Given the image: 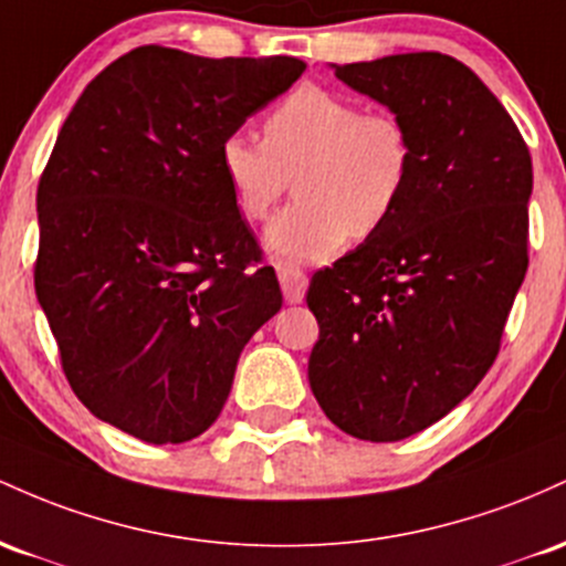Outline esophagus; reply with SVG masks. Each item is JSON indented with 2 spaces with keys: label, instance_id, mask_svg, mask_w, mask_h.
<instances>
[{
  "label": "esophagus",
  "instance_id": "esophagus-1",
  "mask_svg": "<svg viewBox=\"0 0 566 566\" xmlns=\"http://www.w3.org/2000/svg\"><path fill=\"white\" fill-rule=\"evenodd\" d=\"M275 270H277V281H281L285 302L289 304L302 302L304 291H307V275H304L300 266L289 264V262H277Z\"/></svg>",
  "mask_w": 566,
  "mask_h": 566
}]
</instances>
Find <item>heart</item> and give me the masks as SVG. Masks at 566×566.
I'll use <instances>...</instances> for the list:
<instances>
[{
  "label": "heart",
  "mask_w": 566,
  "mask_h": 566,
  "mask_svg": "<svg viewBox=\"0 0 566 566\" xmlns=\"http://www.w3.org/2000/svg\"><path fill=\"white\" fill-rule=\"evenodd\" d=\"M264 142L234 130L219 165L238 211L262 221L294 176L296 202L264 232V245L291 262H326L353 238L390 221L411 179L415 146L403 119L360 112L317 85L289 93L264 117Z\"/></svg>",
  "instance_id": "heart-1"
}]
</instances>
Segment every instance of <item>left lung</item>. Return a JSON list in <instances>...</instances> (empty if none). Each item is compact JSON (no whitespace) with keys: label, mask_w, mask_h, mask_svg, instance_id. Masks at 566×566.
<instances>
[{"label":"left lung","mask_w":566,"mask_h":566,"mask_svg":"<svg viewBox=\"0 0 566 566\" xmlns=\"http://www.w3.org/2000/svg\"><path fill=\"white\" fill-rule=\"evenodd\" d=\"M336 80L403 119L415 165L396 213L317 270L307 377L336 428L401 441L484 379L522 289L532 157L505 106L441 53L332 63Z\"/></svg>","instance_id":"8db88e82"}]
</instances>
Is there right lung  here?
Returning a JSON list of instances; mask_svg holds the SVG:
<instances>
[{
	"mask_svg": "<svg viewBox=\"0 0 566 566\" xmlns=\"http://www.w3.org/2000/svg\"><path fill=\"white\" fill-rule=\"evenodd\" d=\"M304 69L146 44L109 63L63 123L36 189L34 289L72 390L123 433H206L243 347L281 310L219 146Z\"/></svg>",
	"mask_w": 566,
	"mask_h": 566,
	"instance_id": "1",
	"label": "right lung"
}]
</instances>
